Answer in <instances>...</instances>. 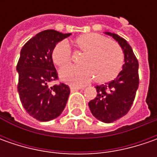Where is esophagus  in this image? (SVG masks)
<instances>
[{
  "label": "esophagus",
  "instance_id": "obj_1",
  "mask_svg": "<svg viewBox=\"0 0 157 157\" xmlns=\"http://www.w3.org/2000/svg\"><path fill=\"white\" fill-rule=\"evenodd\" d=\"M78 90H83V87H78V86H71V92H76Z\"/></svg>",
  "mask_w": 157,
  "mask_h": 157
}]
</instances>
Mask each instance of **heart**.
Listing matches in <instances>:
<instances>
[{
  "mask_svg": "<svg viewBox=\"0 0 157 157\" xmlns=\"http://www.w3.org/2000/svg\"><path fill=\"white\" fill-rule=\"evenodd\" d=\"M73 44L84 52L80 63L82 66H69L60 71L63 81L74 86H83L94 78L99 84L114 79L122 69L124 54L116 42L108 40L97 33H86L78 36ZM52 59L57 66L63 67L71 60V52L65 41H60L54 46Z\"/></svg>",
  "mask_w": 157,
  "mask_h": 157,
  "instance_id": "b5f03b06",
  "label": "heart"
}]
</instances>
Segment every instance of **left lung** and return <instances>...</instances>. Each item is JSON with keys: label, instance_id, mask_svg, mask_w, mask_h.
Returning a JSON list of instances; mask_svg holds the SVG:
<instances>
[{"label": "left lung", "instance_id": "8db88e82", "mask_svg": "<svg viewBox=\"0 0 157 157\" xmlns=\"http://www.w3.org/2000/svg\"><path fill=\"white\" fill-rule=\"evenodd\" d=\"M105 34L112 36L121 47L125 63L116 78L105 85L95 86L97 96L88 105L96 119L105 123H111L126 115L133 105L139 86V63L126 40L117 34Z\"/></svg>", "mask_w": 157, "mask_h": 157}]
</instances>
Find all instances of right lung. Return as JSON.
Wrapping results in <instances>:
<instances>
[{"instance_id":"add662e5","label":"right lung","mask_w":157,"mask_h":157,"mask_svg":"<svg viewBox=\"0 0 157 157\" xmlns=\"http://www.w3.org/2000/svg\"><path fill=\"white\" fill-rule=\"evenodd\" d=\"M71 35L47 29L36 34L21 48L16 66L19 76L17 90L24 109L40 121L58 117L67 103L69 86L60 83L50 87L49 83L57 79L52 50Z\"/></svg>"}]
</instances>
